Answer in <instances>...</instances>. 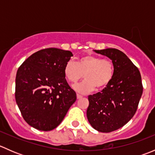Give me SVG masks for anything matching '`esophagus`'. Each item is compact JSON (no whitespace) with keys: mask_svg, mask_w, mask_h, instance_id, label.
Segmentation results:
<instances>
[{"mask_svg":"<svg viewBox=\"0 0 155 155\" xmlns=\"http://www.w3.org/2000/svg\"><path fill=\"white\" fill-rule=\"evenodd\" d=\"M76 97H77V99H80V98L82 97V95H80V94H77L76 95Z\"/></svg>","mask_w":155,"mask_h":155,"instance_id":"34e87169","label":"esophagus"}]
</instances>
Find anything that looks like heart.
Returning a JSON list of instances; mask_svg holds the SVG:
<instances>
[{"mask_svg": "<svg viewBox=\"0 0 155 155\" xmlns=\"http://www.w3.org/2000/svg\"><path fill=\"white\" fill-rule=\"evenodd\" d=\"M64 73L70 83L75 84L85 76V80L76 84L73 89L82 94L93 91L95 87H106L114 75L113 63L109 59H101L93 55L82 57L76 64L69 61L65 64Z\"/></svg>", "mask_w": 155, "mask_h": 155, "instance_id": "b5f03b06", "label": "heart"}]
</instances>
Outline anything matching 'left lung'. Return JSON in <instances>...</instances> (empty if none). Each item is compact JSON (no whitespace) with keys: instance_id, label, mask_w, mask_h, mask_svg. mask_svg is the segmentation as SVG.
<instances>
[{"instance_id":"1","label":"left lung","mask_w":155,"mask_h":155,"mask_svg":"<svg viewBox=\"0 0 155 155\" xmlns=\"http://www.w3.org/2000/svg\"><path fill=\"white\" fill-rule=\"evenodd\" d=\"M94 51L112 61L114 75L103 91L88 96L87 118L96 130L109 133L126 124L136 113L143 94L141 75L129 58L117 48Z\"/></svg>"}]
</instances>
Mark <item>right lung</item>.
<instances>
[{
  "mask_svg": "<svg viewBox=\"0 0 155 155\" xmlns=\"http://www.w3.org/2000/svg\"><path fill=\"white\" fill-rule=\"evenodd\" d=\"M73 55L70 51L45 48L31 54L18 69L15 101L30 126L43 131L54 129L76 101L64 73Z\"/></svg>",
  "mask_w": 155,
  "mask_h": 155,
  "instance_id": "1",
  "label": "right lung"
}]
</instances>
